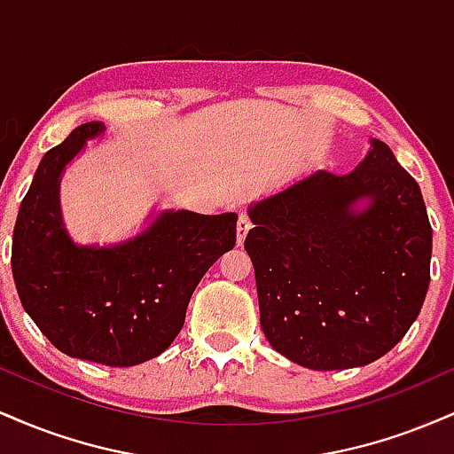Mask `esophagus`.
<instances>
[{
    "label": "esophagus",
    "instance_id": "1",
    "mask_svg": "<svg viewBox=\"0 0 454 454\" xmlns=\"http://www.w3.org/2000/svg\"><path fill=\"white\" fill-rule=\"evenodd\" d=\"M249 228H252V220H249V215H245V213H241L239 215V222H237V241L239 245H243L245 237H247Z\"/></svg>",
    "mask_w": 454,
    "mask_h": 454
}]
</instances>
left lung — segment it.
Returning <instances> with one entry per match:
<instances>
[{"instance_id":"obj_1","label":"left lung","mask_w":454,"mask_h":454,"mask_svg":"<svg viewBox=\"0 0 454 454\" xmlns=\"http://www.w3.org/2000/svg\"><path fill=\"white\" fill-rule=\"evenodd\" d=\"M367 197L364 212L353 202ZM260 326L316 372L363 367L403 340L431 278L420 187L382 140L346 175L316 173L249 211Z\"/></svg>"}]
</instances>
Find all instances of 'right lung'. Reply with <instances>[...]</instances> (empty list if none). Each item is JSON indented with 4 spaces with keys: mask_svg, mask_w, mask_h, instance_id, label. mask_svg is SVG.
Here are the masks:
<instances>
[{
    "mask_svg": "<svg viewBox=\"0 0 454 454\" xmlns=\"http://www.w3.org/2000/svg\"><path fill=\"white\" fill-rule=\"evenodd\" d=\"M104 132L82 123L46 151L20 202L12 273L25 311L57 350L108 367L158 356L185 322L198 281L237 243V213L166 211L114 247H78L61 226L59 175Z\"/></svg>",
    "mask_w": 454,
    "mask_h": 454,
    "instance_id": "add662e5",
    "label": "right lung"
}]
</instances>
